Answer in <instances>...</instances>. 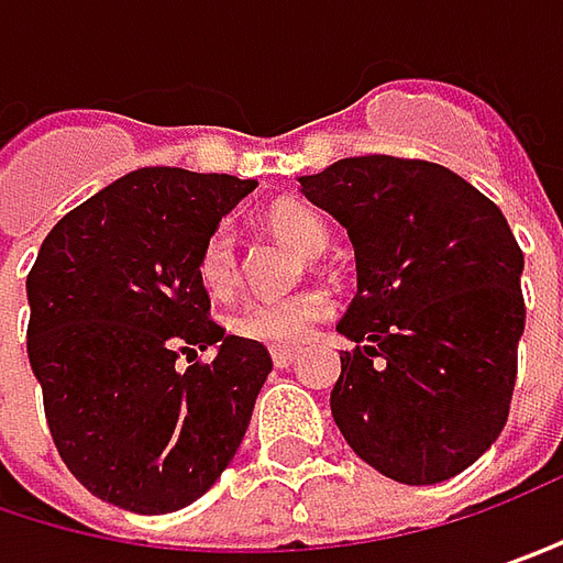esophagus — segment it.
<instances>
[{
	"label": "esophagus",
	"instance_id": "1",
	"mask_svg": "<svg viewBox=\"0 0 563 563\" xmlns=\"http://www.w3.org/2000/svg\"><path fill=\"white\" fill-rule=\"evenodd\" d=\"M271 355H274V365H277V368H289V365L299 358V353H296V350H274Z\"/></svg>",
	"mask_w": 563,
	"mask_h": 563
}]
</instances>
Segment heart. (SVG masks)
Listing matches in <instances>:
<instances>
[{"mask_svg":"<svg viewBox=\"0 0 563 563\" xmlns=\"http://www.w3.org/2000/svg\"><path fill=\"white\" fill-rule=\"evenodd\" d=\"M267 227L289 242L296 252L306 257H318L328 249V223L318 210L306 205H277L267 213ZM198 280L210 296L233 292L239 280V257H235V233L230 223H217L208 239L198 249ZM333 311V299L328 289H299L289 296H255L235 308L230 318V330L235 336L274 346V350H292L306 340L314 324H321Z\"/></svg>","mask_w":563,"mask_h":563,"instance_id":"b5f03b06","label":"heart"}]
</instances>
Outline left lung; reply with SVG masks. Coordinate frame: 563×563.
Returning a JSON list of instances; mask_svg holds the SVG:
<instances>
[{"mask_svg": "<svg viewBox=\"0 0 563 563\" xmlns=\"http://www.w3.org/2000/svg\"><path fill=\"white\" fill-rule=\"evenodd\" d=\"M302 195L353 239L358 292L336 330L333 422L404 485L463 473L501 434L517 384L523 252L504 213L428 159H336Z\"/></svg>", "mask_w": 563, "mask_h": 563, "instance_id": "left-lung-1", "label": "left lung"}]
</instances>
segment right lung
Segmentation results:
<instances>
[{
    "label": "right lung",
    "instance_id": "1",
    "mask_svg": "<svg viewBox=\"0 0 563 563\" xmlns=\"http://www.w3.org/2000/svg\"><path fill=\"white\" fill-rule=\"evenodd\" d=\"M255 185L135 169L68 210L27 274V358L53 444L90 495L122 510L169 514L201 498L252 422L274 362L210 321L195 264ZM213 342L210 363L190 361Z\"/></svg>",
    "mask_w": 563,
    "mask_h": 563
}]
</instances>
